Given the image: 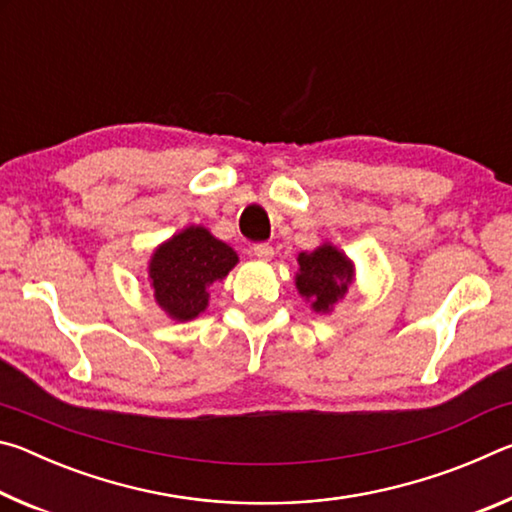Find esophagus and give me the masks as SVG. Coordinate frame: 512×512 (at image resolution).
Listing matches in <instances>:
<instances>
[{"mask_svg": "<svg viewBox=\"0 0 512 512\" xmlns=\"http://www.w3.org/2000/svg\"><path fill=\"white\" fill-rule=\"evenodd\" d=\"M253 255H255L257 259H271V257H273V246H268V244H255V246H253Z\"/></svg>", "mask_w": 512, "mask_h": 512, "instance_id": "obj_1", "label": "esophagus"}]
</instances>
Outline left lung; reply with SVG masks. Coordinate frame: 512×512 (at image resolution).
<instances>
[{"instance_id": "obj_1", "label": "left lung", "mask_w": 512, "mask_h": 512, "mask_svg": "<svg viewBox=\"0 0 512 512\" xmlns=\"http://www.w3.org/2000/svg\"><path fill=\"white\" fill-rule=\"evenodd\" d=\"M296 287L311 309L327 314L348 293L354 280V266L345 253L332 244L318 246L311 253L298 255Z\"/></svg>"}]
</instances>
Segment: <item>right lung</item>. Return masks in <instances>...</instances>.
Returning a JSON list of instances; mask_svg holds the SVG:
<instances>
[{"label":"right lung","instance_id":"1","mask_svg":"<svg viewBox=\"0 0 512 512\" xmlns=\"http://www.w3.org/2000/svg\"><path fill=\"white\" fill-rule=\"evenodd\" d=\"M239 257L203 225H189L153 250L149 280L155 302L169 318L185 323L207 309L210 284L223 280Z\"/></svg>","mask_w":512,"mask_h":512}]
</instances>
